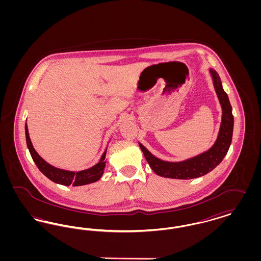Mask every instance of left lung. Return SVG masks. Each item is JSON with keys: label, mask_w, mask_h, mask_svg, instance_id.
I'll use <instances>...</instances> for the list:
<instances>
[{"label": "left lung", "mask_w": 261, "mask_h": 261, "mask_svg": "<svg viewBox=\"0 0 261 261\" xmlns=\"http://www.w3.org/2000/svg\"><path fill=\"white\" fill-rule=\"evenodd\" d=\"M208 71L211 73L214 90L222 109L221 123L217 139L215 140L211 149L182 162L162 161L154 156L149 149L139 142V146L150 168L159 176L172 179H194L201 177L213 170L223 161L225 155L228 152V149L232 142L234 128V116L232 114V107L228 95L223 90L219 75L212 68H210Z\"/></svg>", "instance_id": "1"}]
</instances>
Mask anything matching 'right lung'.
I'll return each instance as SVG.
<instances>
[{"mask_svg":"<svg viewBox=\"0 0 261 261\" xmlns=\"http://www.w3.org/2000/svg\"><path fill=\"white\" fill-rule=\"evenodd\" d=\"M25 137H26V144L27 148L30 151V154L37 165L39 170L44 174L47 178H49L50 181L63 185V186H84L87 184H91L94 182H97L102 176L105 167H106V155H107V149L108 147L102 152L100 159L97 164L94 166L84 169L81 171H70L65 170L62 168H58L53 166L50 163L46 162L44 159H42L37 151L34 149L32 142L30 140L29 133H28V127L25 123Z\"/></svg>","mask_w":261,"mask_h":261,"instance_id":"add662e5","label":"right lung"}]
</instances>
